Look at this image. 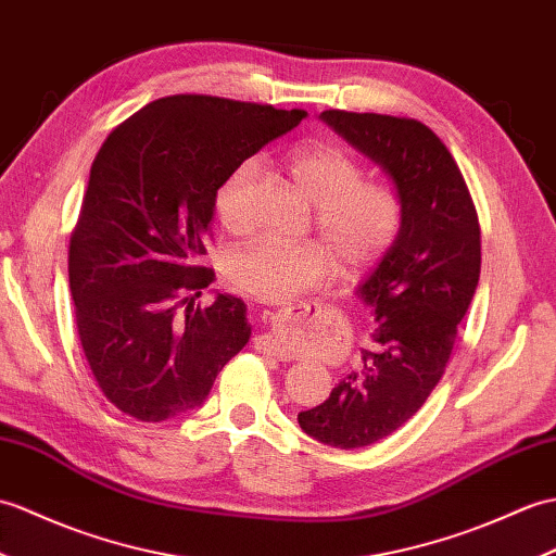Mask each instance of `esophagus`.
Segmentation results:
<instances>
[{"instance_id":"esophagus-1","label":"esophagus","mask_w":556,"mask_h":556,"mask_svg":"<svg viewBox=\"0 0 556 556\" xmlns=\"http://www.w3.org/2000/svg\"><path fill=\"white\" fill-rule=\"evenodd\" d=\"M255 348H257V351H265V353L275 355L279 359H287V351H283V348L279 345V341L273 337V333H263V337H257L255 339Z\"/></svg>"}]
</instances>
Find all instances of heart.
Here are the masks:
<instances>
[{
	"label": "heart",
	"instance_id": "b5f03b06",
	"mask_svg": "<svg viewBox=\"0 0 556 556\" xmlns=\"http://www.w3.org/2000/svg\"><path fill=\"white\" fill-rule=\"evenodd\" d=\"M287 170L315 203V225L328 241L287 243L275 237L253 239L229 255L227 277L257 301H289L331 275H359L391 249L403 223V201L383 182L365 179V167L333 144H303L287 159ZM257 173L255 161H241L215 191V215L229 231L249 225L247 197Z\"/></svg>",
	"mask_w": 556,
	"mask_h": 556
}]
</instances>
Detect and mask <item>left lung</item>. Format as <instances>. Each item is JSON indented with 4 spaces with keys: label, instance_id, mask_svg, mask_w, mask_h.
I'll return each instance as SVG.
<instances>
[{
    "label": "left lung",
    "instance_id": "1",
    "mask_svg": "<svg viewBox=\"0 0 556 556\" xmlns=\"http://www.w3.org/2000/svg\"><path fill=\"white\" fill-rule=\"evenodd\" d=\"M319 118L383 167L403 201L395 241L357 289L377 317V348L299 415L307 435L353 450L400 429L441 381L479 287L481 227L455 159L424 123L339 109Z\"/></svg>",
    "mask_w": 556,
    "mask_h": 556
}]
</instances>
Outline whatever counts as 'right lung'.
Returning a JSON list of instances; mask_svg holds the SVG:
<instances>
[{
  "label": "right lung",
  "mask_w": 556,
  "mask_h": 556,
  "mask_svg": "<svg viewBox=\"0 0 556 556\" xmlns=\"http://www.w3.org/2000/svg\"><path fill=\"white\" fill-rule=\"evenodd\" d=\"M305 111L205 94L147 103L103 141L71 235L68 279L85 357L106 395L139 421L203 405L251 339L247 305L201 267L215 191Z\"/></svg>",
  "instance_id": "right-lung-1"
}]
</instances>
